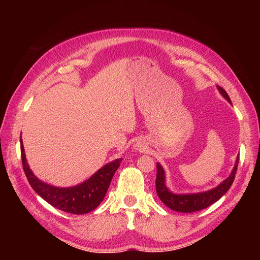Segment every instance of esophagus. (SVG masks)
I'll list each match as a JSON object with an SVG mask.
<instances>
[{
  "label": "esophagus",
  "instance_id": "esophagus-1",
  "mask_svg": "<svg viewBox=\"0 0 260 260\" xmlns=\"http://www.w3.org/2000/svg\"><path fill=\"white\" fill-rule=\"evenodd\" d=\"M133 148H135V151H137V152H144L146 149V146L143 142L138 141V142L135 145H133Z\"/></svg>",
  "mask_w": 260,
  "mask_h": 260
}]
</instances>
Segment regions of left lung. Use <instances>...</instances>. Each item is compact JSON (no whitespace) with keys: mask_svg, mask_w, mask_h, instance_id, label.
I'll return each mask as SVG.
<instances>
[{"mask_svg":"<svg viewBox=\"0 0 260 260\" xmlns=\"http://www.w3.org/2000/svg\"><path fill=\"white\" fill-rule=\"evenodd\" d=\"M217 89L220 94L231 103V100L228 95V93L221 88V86L217 85ZM240 154L235 160V165L231 171L230 176L225 180H223L221 183L217 185L214 188H210L205 192H199V193H186V194H176L172 193L166 185V175H165V170L159 162H157V176H156V192L160 201L169 207L170 209L179 211V212H194L199 211L204 208H207L211 204L219 201L222 196L228 192L230 186L233 183V180L235 178V174L238 170V164H239Z\"/></svg>","mask_w":260,"mask_h":260,"instance_id":"1","label":"left lung"}]
</instances>
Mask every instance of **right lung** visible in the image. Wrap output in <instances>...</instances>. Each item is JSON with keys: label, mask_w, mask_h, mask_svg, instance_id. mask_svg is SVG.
Instances as JSON below:
<instances>
[{"label": "right lung", "mask_w": 260, "mask_h": 260, "mask_svg": "<svg viewBox=\"0 0 260 260\" xmlns=\"http://www.w3.org/2000/svg\"><path fill=\"white\" fill-rule=\"evenodd\" d=\"M20 151L23 171L36 193L55 208L76 215L88 214L100 205L104 200L111 181L122 160L118 158L106 164L80 184L69 187H58L43 182L34 175L26 159L21 139Z\"/></svg>", "instance_id": "1"}]
</instances>
